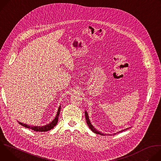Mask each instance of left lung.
Segmentation results:
<instances>
[{"mask_svg":"<svg viewBox=\"0 0 161 161\" xmlns=\"http://www.w3.org/2000/svg\"><path fill=\"white\" fill-rule=\"evenodd\" d=\"M85 118H86V123H87V125H88V127H89V128L92 130L94 132H95L96 134H101V135H103V136H104V134H103V133H101V132H100L99 131H97L94 127H93V125L91 124V123H90V120H89V119H88V114H87V113H86V111H85ZM124 130H125V129H124ZM123 130H121V131H120L119 132H122Z\"/></svg>","mask_w":161,"mask_h":161,"instance_id":"1","label":"left lung"}]
</instances>
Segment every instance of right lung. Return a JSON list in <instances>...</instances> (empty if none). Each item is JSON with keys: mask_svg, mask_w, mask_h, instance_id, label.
<instances>
[{"mask_svg": "<svg viewBox=\"0 0 161 161\" xmlns=\"http://www.w3.org/2000/svg\"><path fill=\"white\" fill-rule=\"evenodd\" d=\"M60 107L58 108V111H57V115L55 117V118L54 119V120L51 122L49 124H47L46 125H44V126H30V125H28L25 124H23V123H21V122H18L20 125H21L22 126H24L26 128H29V129H31L32 130H34V131H39V132H46V131H48L50 130H51L52 129H53L57 124V122H58V116L60 114Z\"/></svg>", "mask_w": 161, "mask_h": 161, "instance_id": "obj_1", "label": "right lung"}]
</instances>
